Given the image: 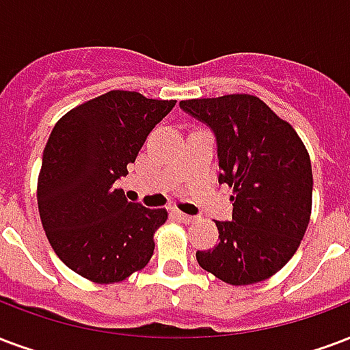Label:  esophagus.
Wrapping results in <instances>:
<instances>
[{"label": "esophagus", "instance_id": "esophagus-1", "mask_svg": "<svg viewBox=\"0 0 350 350\" xmlns=\"http://www.w3.org/2000/svg\"><path fill=\"white\" fill-rule=\"evenodd\" d=\"M176 217H178V221L183 222V224H191V222H195V217L182 213V211H176Z\"/></svg>", "mask_w": 350, "mask_h": 350}]
</instances>
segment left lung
<instances>
[{"label": "left lung", "instance_id": "1", "mask_svg": "<svg viewBox=\"0 0 350 350\" xmlns=\"http://www.w3.org/2000/svg\"><path fill=\"white\" fill-rule=\"evenodd\" d=\"M180 107L213 131L219 183L234 187L232 221H215L219 245L198 250V265L232 286L267 280L291 260L310 222L313 178L304 144L256 96L185 100Z\"/></svg>", "mask_w": 350, "mask_h": 350}]
</instances>
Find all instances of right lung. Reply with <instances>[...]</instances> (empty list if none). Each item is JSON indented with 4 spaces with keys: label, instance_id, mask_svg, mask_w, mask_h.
Returning <instances> with one entry per match:
<instances>
[{
    "label": "right lung",
    "instance_id": "add662e5",
    "mask_svg": "<svg viewBox=\"0 0 350 350\" xmlns=\"http://www.w3.org/2000/svg\"><path fill=\"white\" fill-rule=\"evenodd\" d=\"M174 105L111 90L66 113L51 131L38 174V213L55 254L83 278L120 282L154 254L167 211L128 202L115 183Z\"/></svg>",
    "mask_w": 350,
    "mask_h": 350
}]
</instances>
